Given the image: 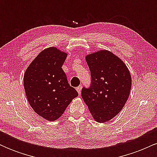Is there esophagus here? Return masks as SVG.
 Returning a JSON list of instances; mask_svg holds the SVG:
<instances>
[{"instance_id": "34e87169", "label": "esophagus", "mask_w": 157, "mask_h": 157, "mask_svg": "<svg viewBox=\"0 0 157 157\" xmlns=\"http://www.w3.org/2000/svg\"><path fill=\"white\" fill-rule=\"evenodd\" d=\"M77 92H78L79 94H80L81 93V90H82V86H78V87H77Z\"/></svg>"}]
</instances>
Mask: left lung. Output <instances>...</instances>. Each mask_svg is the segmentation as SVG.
<instances>
[{"mask_svg":"<svg viewBox=\"0 0 157 157\" xmlns=\"http://www.w3.org/2000/svg\"><path fill=\"white\" fill-rule=\"evenodd\" d=\"M91 84L83 87L81 96L95 121L105 122L121 111L128 99L131 76L120 57L108 50L86 55Z\"/></svg>","mask_w":157,"mask_h":157,"instance_id":"1","label":"left lung"}]
</instances>
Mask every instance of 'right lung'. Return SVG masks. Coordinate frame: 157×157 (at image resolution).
Masks as SVG:
<instances>
[{"instance_id": "right-lung-1", "label": "right lung", "mask_w": 157, "mask_h": 157, "mask_svg": "<svg viewBox=\"0 0 157 157\" xmlns=\"http://www.w3.org/2000/svg\"><path fill=\"white\" fill-rule=\"evenodd\" d=\"M66 57L67 54L57 48H46L30 63L23 77L29 103L35 113L48 121L60 117L78 96L62 68Z\"/></svg>"}]
</instances>
